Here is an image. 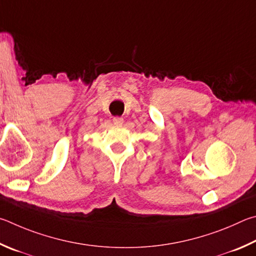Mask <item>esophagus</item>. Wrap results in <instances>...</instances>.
I'll return each mask as SVG.
<instances>
[{
    "instance_id": "34e87169",
    "label": "esophagus",
    "mask_w": 256,
    "mask_h": 256,
    "mask_svg": "<svg viewBox=\"0 0 256 256\" xmlns=\"http://www.w3.org/2000/svg\"><path fill=\"white\" fill-rule=\"evenodd\" d=\"M114 124L116 126H121L124 124V119L119 118V116H116V118H114Z\"/></svg>"
}]
</instances>
